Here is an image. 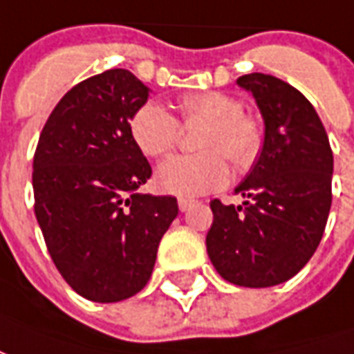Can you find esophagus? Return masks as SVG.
Instances as JSON below:
<instances>
[{"label":"esophagus","instance_id":"1","mask_svg":"<svg viewBox=\"0 0 354 354\" xmlns=\"http://www.w3.org/2000/svg\"><path fill=\"white\" fill-rule=\"evenodd\" d=\"M179 209L185 213V211H188V209L194 205V200H187V198H179Z\"/></svg>","mask_w":354,"mask_h":354}]
</instances>
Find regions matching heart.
<instances>
[{"mask_svg":"<svg viewBox=\"0 0 354 354\" xmlns=\"http://www.w3.org/2000/svg\"><path fill=\"white\" fill-rule=\"evenodd\" d=\"M180 124L185 128L205 124L198 138L202 154L174 156L160 164L154 183L162 192L174 196H202L218 190L228 180V158L237 171L257 162L264 131L259 118L243 113V103L224 92H200L179 100ZM130 136L138 149L151 158L166 156L179 143L180 126L169 111L156 102H147L133 111Z\"/></svg>","mask_w":354,"mask_h":354,"instance_id":"b5f03b06","label":"heart"}]
</instances>
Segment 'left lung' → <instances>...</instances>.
Wrapping results in <instances>:
<instances>
[{
    "label": "left lung",
    "instance_id": "1",
    "mask_svg": "<svg viewBox=\"0 0 354 354\" xmlns=\"http://www.w3.org/2000/svg\"><path fill=\"white\" fill-rule=\"evenodd\" d=\"M237 84L259 105L264 143L236 187L243 205L211 202L205 245L221 277L264 288L294 277L321 243L332 205L334 156L321 118L301 92L264 73L243 75Z\"/></svg>",
    "mask_w": 354,
    "mask_h": 354
}]
</instances>
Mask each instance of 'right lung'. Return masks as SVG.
<instances>
[{
  "label": "right lung",
  "mask_w": 354,
  "mask_h": 354,
  "mask_svg": "<svg viewBox=\"0 0 354 354\" xmlns=\"http://www.w3.org/2000/svg\"><path fill=\"white\" fill-rule=\"evenodd\" d=\"M149 94L128 69H107L69 90L39 136L35 216L58 272L86 300L138 294L179 213L174 196L139 192L152 169L130 118Z\"/></svg>",
  "instance_id": "right-lung-1"
}]
</instances>
